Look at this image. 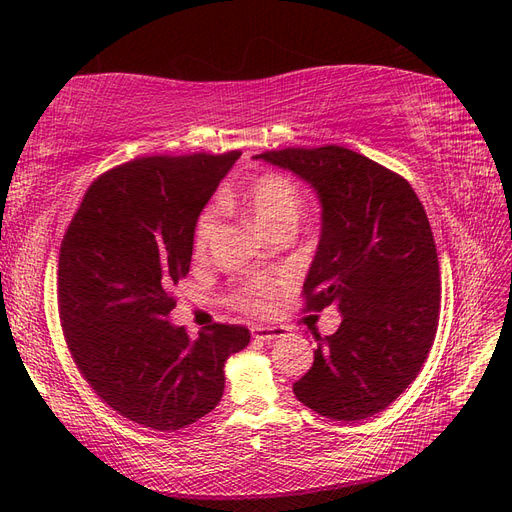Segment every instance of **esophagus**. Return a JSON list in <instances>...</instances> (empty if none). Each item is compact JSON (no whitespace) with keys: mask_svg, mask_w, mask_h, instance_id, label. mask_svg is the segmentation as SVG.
I'll list each match as a JSON object with an SVG mask.
<instances>
[{"mask_svg":"<svg viewBox=\"0 0 512 512\" xmlns=\"http://www.w3.org/2000/svg\"><path fill=\"white\" fill-rule=\"evenodd\" d=\"M284 333H286V331L280 329V327H254V329H252V335H254L256 339H260V342H267V344L275 342V339H280Z\"/></svg>","mask_w":512,"mask_h":512,"instance_id":"esophagus-1","label":"esophagus"}]
</instances>
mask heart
Listing matches in <instances>:
<instances>
[{
    "label": "heart",
    "mask_w": 512,
    "mask_h": 512,
    "mask_svg": "<svg viewBox=\"0 0 512 512\" xmlns=\"http://www.w3.org/2000/svg\"><path fill=\"white\" fill-rule=\"evenodd\" d=\"M222 205L228 209H239L256 224L258 230L271 237L277 230L294 232L303 213V196L299 185L290 177L271 173L258 177L250 188L241 192H226L222 196ZM218 222V207H209L200 213L194 228V252L198 256H203L209 250ZM277 290H280V284L262 277V280H254L239 294V303L245 309L258 312V309H265L273 301Z\"/></svg>",
    "instance_id": "heart-1"
}]
</instances>
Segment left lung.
I'll return each mask as SVG.
<instances>
[{
  "label": "left lung",
  "instance_id": "left-lung-1",
  "mask_svg": "<svg viewBox=\"0 0 512 512\" xmlns=\"http://www.w3.org/2000/svg\"><path fill=\"white\" fill-rule=\"evenodd\" d=\"M320 200V241L303 282L307 309L335 305L342 324L316 337L314 363L292 384L333 421L382 412L418 376L440 316V267L421 200L406 179L352 149L258 153Z\"/></svg>",
  "mask_w": 512,
  "mask_h": 512
}]
</instances>
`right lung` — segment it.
<instances>
[{"label":"right lung","mask_w":512,"mask_h":512,"mask_svg":"<svg viewBox=\"0 0 512 512\" xmlns=\"http://www.w3.org/2000/svg\"><path fill=\"white\" fill-rule=\"evenodd\" d=\"M239 156H153L108 170L61 243L59 316L72 359L138 425L175 431L209 414L224 395L228 356L250 344L239 324L192 339L168 320L200 211Z\"/></svg>","instance_id":"add662e5"}]
</instances>
